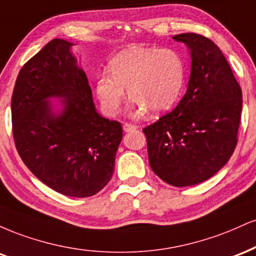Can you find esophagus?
I'll list each match as a JSON object with an SVG mask.
<instances>
[{
  "label": "esophagus",
  "instance_id": "esophagus-1",
  "mask_svg": "<svg viewBox=\"0 0 256 256\" xmlns=\"http://www.w3.org/2000/svg\"><path fill=\"white\" fill-rule=\"evenodd\" d=\"M136 128H138V126L132 124V123H124V124H123V130H124V132L135 130V129H136Z\"/></svg>",
  "mask_w": 256,
  "mask_h": 256
}]
</instances>
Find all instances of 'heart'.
Here are the masks:
<instances>
[{
    "mask_svg": "<svg viewBox=\"0 0 256 256\" xmlns=\"http://www.w3.org/2000/svg\"><path fill=\"white\" fill-rule=\"evenodd\" d=\"M182 57L170 49L129 48L110 62L109 70L99 74L96 92L102 108L116 116L126 99L133 100L134 114L163 112L174 105L184 82Z\"/></svg>",
    "mask_w": 256,
    "mask_h": 256,
    "instance_id": "heart-1",
    "label": "heart"
}]
</instances>
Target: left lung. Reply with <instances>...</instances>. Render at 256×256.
Instances as JSON below:
<instances>
[{
    "label": "left lung",
    "instance_id": "obj_1",
    "mask_svg": "<svg viewBox=\"0 0 256 256\" xmlns=\"http://www.w3.org/2000/svg\"><path fill=\"white\" fill-rule=\"evenodd\" d=\"M172 39L190 50L187 92L175 109L142 130L153 172L174 187H188L217 174L235 151L242 90L211 39L196 33Z\"/></svg>",
    "mask_w": 256,
    "mask_h": 256
}]
</instances>
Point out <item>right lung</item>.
<instances>
[{
  "label": "right lung",
  "instance_id": "obj_1",
  "mask_svg": "<svg viewBox=\"0 0 256 256\" xmlns=\"http://www.w3.org/2000/svg\"><path fill=\"white\" fill-rule=\"evenodd\" d=\"M73 43L55 38L21 68L12 96L15 147L39 181L67 196L97 194L110 181L121 123L96 110ZM49 98H61L55 113Z\"/></svg>",
  "mask_w": 256,
  "mask_h": 256
}]
</instances>
